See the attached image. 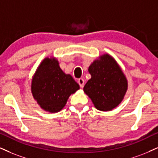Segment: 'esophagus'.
<instances>
[{
	"mask_svg": "<svg viewBox=\"0 0 158 158\" xmlns=\"http://www.w3.org/2000/svg\"><path fill=\"white\" fill-rule=\"evenodd\" d=\"M77 83H78V84L80 85V86H81V88H83V85H84V80L83 78H80L78 79Z\"/></svg>",
	"mask_w": 158,
	"mask_h": 158,
	"instance_id": "34e87169",
	"label": "esophagus"
}]
</instances>
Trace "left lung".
I'll use <instances>...</instances> for the list:
<instances>
[{"label":"left lung","mask_w":158,"mask_h":158,"mask_svg":"<svg viewBox=\"0 0 158 158\" xmlns=\"http://www.w3.org/2000/svg\"><path fill=\"white\" fill-rule=\"evenodd\" d=\"M91 79L83 91L97 110L108 111L123 100L128 88L127 80L114 57L105 53L89 67Z\"/></svg>","instance_id":"1"}]
</instances>
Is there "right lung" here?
<instances>
[{"label": "right lung", "instance_id": "obj_1", "mask_svg": "<svg viewBox=\"0 0 158 158\" xmlns=\"http://www.w3.org/2000/svg\"><path fill=\"white\" fill-rule=\"evenodd\" d=\"M80 89L69 74L64 73L56 58H44L35 72L31 93L38 105L45 111L61 110L71 94Z\"/></svg>", "mask_w": 158, "mask_h": 158}]
</instances>
